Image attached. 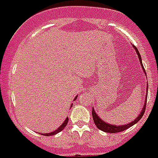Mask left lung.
Masks as SVG:
<instances>
[{
    "instance_id": "left-lung-1",
    "label": "left lung",
    "mask_w": 158,
    "mask_h": 158,
    "mask_svg": "<svg viewBox=\"0 0 158 158\" xmlns=\"http://www.w3.org/2000/svg\"><path fill=\"white\" fill-rule=\"evenodd\" d=\"M135 49V51L137 52V54L139 56V62H140V64H141L142 69L145 72V68L143 66V64H142V61H141V56L139 54V52L138 49L136 48L135 47H134ZM148 90V88H146V92ZM147 93H146V98H145V103L144 106H143V109L141 110V113L139 114L138 116V117H136L135 118V120H134L133 122H131L128 124H125V125H122V126H117V125H111V124L109 123H105L104 121L101 120V118H99L98 117V115L96 114V112L94 111V110L93 109L92 110V115H93V118H94V122L95 125H96V127L99 128V130L104 131V132H106V133H111V134H114V133H118V132H122V131L126 130L127 128L128 127H132L133 125H135V123H137L141 119V117H143V115H144V113H145V106H146V101H147Z\"/></svg>"
}]
</instances>
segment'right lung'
<instances>
[{
    "mask_svg": "<svg viewBox=\"0 0 158 158\" xmlns=\"http://www.w3.org/2000/svg\"><path fill=\"white\" fill-rule=\"evenodd\" d=\"M77 96L76 97V98H75V99H74V100H76V99H77ZM68 121H69V118L67 117L66 119L64 120V123L62 124V125H61L60 127H58V129H56L55 131H53V132H51V133H49V134H44L43 135H45V136H50V135H56V134L59 133V132H61V131L63 130L64 128L65 127V126L67 125V123H68Z\"/></svg>",
    "mask_w": 158,
    "mask_h": 158,
    "instance_id": "right-lung-1",
    "label": "right lung"
}]
</instances>
